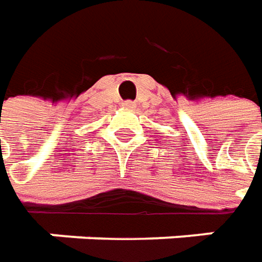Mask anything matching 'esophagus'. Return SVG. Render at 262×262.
I'll return each instance as SVG.
<instances>
[{"label": "esophagus", "mask_w": 262, "mask_h": 262, "mask_svg": "<svg viewBox=\"0 0 262 262\" xmlns=\"http://www.w3.org/2000/svg\"><path fill=\"white\" fill-rule=\"evenodd\" d=\"M124 108H135V101H132V100H127V101H123L122 104Z\"/></svg>", "instance_id": "esophagus-1"}]
</instances>
